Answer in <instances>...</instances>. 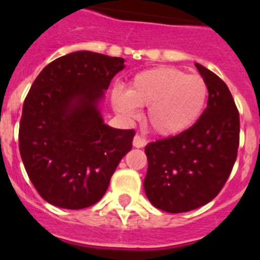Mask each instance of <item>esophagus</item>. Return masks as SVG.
Wrapping results in <instances>:
<instances>
[{"mask_svg": "<svg viewBox=\"0 0 260 260\" xmlns=\"http://www.w3.org/2000/svg\"><path fill=\"white\" fill-rule=\"evenodd\" d=\"M146 144L147 141L143 137H141V135H135L134 141H133V146H134L135 148H142V147H144Z\"/></svg>", "mask_w": 260, "mask_h": 260, "instance_id": "34e87169", "label": "esophagus"}]
</instances>
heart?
<instances>
[{
	"instance_id": "obj_1",
	"label": "heart",
	"mask_w": 260,
	"mask_h": 260,
	"mask_svg": "<svg viewBox=\"0 0 260 260\" xmlns=\"http://www.w3.org/2000/svg\"><path fill=\"white\" fill-rule=\"evenodd\" d=\"M208 99L206 80L183 70L162 66L138 73L127 91L116 87L110 100L126 119L138 116V107L147 109V123L160 135H176L194 125Z\"/></svg>"
}]
</instances>
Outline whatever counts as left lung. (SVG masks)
<instances>
[{"label": "left lung", "instance_id": "1", "mask_svg": "<svg viewBox=\"0 0 260 260\" xmlns=\"http://www.w3.org/2000/svg\"><path fill=\"white\" fill-rule=\"evenodd\" d=\"M208 87L207 108L185 132L152 142L144 190L158 210L181 213L202 207L221 191L240 146V113L224 80L195 63Z\"/></svg>", "mask_w": 260, "mask_h": 260}]
</instances>
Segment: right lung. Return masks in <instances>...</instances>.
<instances>
[{
    "instance_id": "1",
    "label": "right lung",
    "mask_w": 260,
    "mask_h": 260,
    "mask_svg": "<svg viewBox=\"0 0 260 260\" xmlns=\"http://www.w3.org/2000/svg\"><path fill=\"white\" fill-rule=\"evenodd\" d=\"M125 59L80 50L43 69L23 103L19 152L32 185L48 203L82 210L98 203L134 130L105 125L104 91Z\"/></svg>"
}]
</instances>
